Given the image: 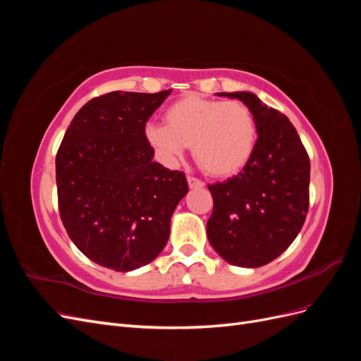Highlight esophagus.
Listing matches in <instances>:
<instances>
[{
	"label": "esophagus",
	"mask_w": 361,
	"mask_h": 361,
	"mask_svg": "<svg viewBox=\"0 0 361 361\" xmlns=\"http://www.w3.org/2000/svg\"><path fill=\"white\" fill-rule=\"evenodd\" d=\"M187 180H188L190 188H203L204 187V182L197 178H194V176H188Z\"/></svg>",
	"instance_id": "esophagus-1"
}]
</instances>
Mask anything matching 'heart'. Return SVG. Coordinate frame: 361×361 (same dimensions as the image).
Here are the masks:
<instances>
[{"mask_svg":"<svg viewBox=\"0 0 361 361\" xmlns=\"http://www.w3.org/2000/svg\"><path fill=\"white\" fill-rule=\"evenodd\" d=\"M167 125L149 123L145 135L159 158L171 164L192 145L199 166L216 178L243 170L253 157L257 125L253 111L238 101L187 94L164 113Z\"/></svg>","mask_w":361,"mask_h":361,"instance_id":"1","label":"heart"}]
</instances>
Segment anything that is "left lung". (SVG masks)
Returning a JSON list of instances; mask_svg holds the SVG:
<instances>
[{
    "label": "left lung",
    "instance_id": "8db88e82",
    "mask_svg": "<svg viewBox=\"0 0 361 361\" xmlns=\"http://www.w3.org/2000/svg\"><path fill=\"white\" fill-rule=\"evenodd\" d=\"M236 97L255 114L253 157L236 176L207 185L214 211L207 239L226 262L257 268L277 259L297 238L309 211L310 159L289 118L255 93Z\"/></svg>",
    "mask_w": 361,
    "mask_h": 361
}]
</instances>
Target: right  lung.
I'll list each match as a JSON object with an SVG mask.
<instances>
[{"mask_svg":"<svg viewBox=\"0 0 361 361\" xmlns=\"http://www.w3.org/2000/svg\"><path fill=\"white\" fill-rule=\"evenodd\" d=\"M171 90L111 92L75 114L56 158L64 228L94 264L133 271L166 247L170 220L188 192L182 171L152 161L146 122Z\"/></svg>","mask_w":361,"mask_h":361,"instance_id":"add662e5","label":"right lung"}]
</instances>
